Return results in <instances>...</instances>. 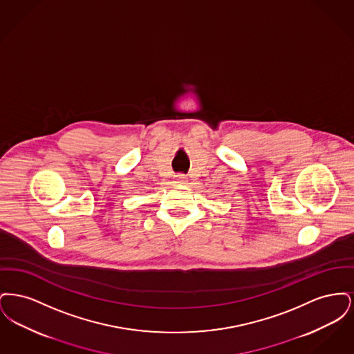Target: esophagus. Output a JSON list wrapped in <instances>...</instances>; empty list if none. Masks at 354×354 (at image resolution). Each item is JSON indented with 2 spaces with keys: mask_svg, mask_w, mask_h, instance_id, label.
Here are the masks:
<instances>
[{
  "mask_svg": "<svg viewBox=\"0 0 354 354\" xmlns=\"http://www.w3.org/2000/svg\"><path fill=\"white\" fill-rule=\"evenodd\" d=\"M185 182H187V176H185V175H176L175 176V183L185 185Z\"/></svg>",
  "mask_w": 354,
  "mask_h": 354,
  "instance_id": "1",
  "label": "esophagus"
}]
</instances>
